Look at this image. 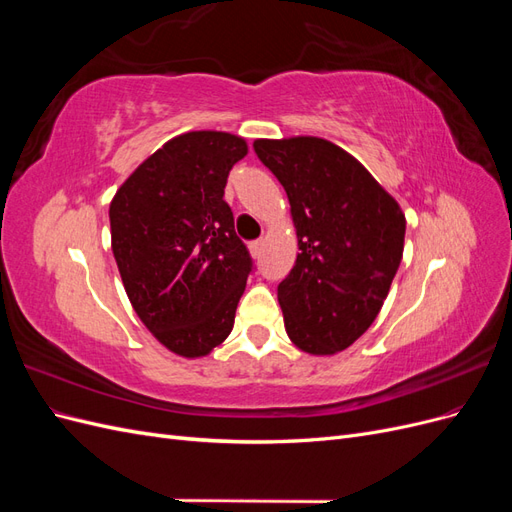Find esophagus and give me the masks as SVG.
I'll use <instances>...</instances> for the list:
<instances>
[{"mask_svg": "<svg viewBox=\"0 0 512 512\" xmlns=\"http://www.w3.org/2000/svg\"><path fill=\"white\" fill-rule=\"evenodd\" d=\"M260 250H262V241H252V243H250V254H252V258L260 256Z\"/></svg>", "mask_w": 512, "mask_h": 512, "instance_id": "1", "label": "esophagus"}]
</instances>
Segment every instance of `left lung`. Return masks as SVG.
Masks as SVG:
<instances>
[{
    "label": "left lung",
    "instance_id": "left-lung-1",
    "mask_svg": "<svg viewBox=\"0 0 512 512\" xmlns=\"http://www.w3.org/2000/svg\"><path fill=\"white\" fill-rule=\"evenodd\" d=\"M254 149L284 185L301 250L277 286L286 333L307 354L342 352L380 314L404 256L406 215L331 141L256 138Z\"/></svg>",
    "mask_w": 512,
    "mask_h": 512
}]
</instances>
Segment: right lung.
Listing matches in <instances>:
<instances>
[{
  "label": "right lung",
  "mask_w": 512,
  "mask_h": 512,
  "mask_svg": "<svg viewBox=\"0 0 512 512\" xmlns=\"http://www.w3.org/2000/svg\"><path fill=\"white\" fill-rule=\"evenodd\" d=\"M243 136L196 130L170 138L111 200V247L136 316L183 359L230 335L252 258L224 200Z\"/></svg>",
  "instance_id": "right-lung-1"
}]
</instances>
